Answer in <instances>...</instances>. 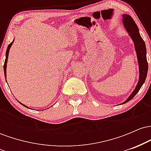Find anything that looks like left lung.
<instances>
[{"label":"left lung","instance_id":"obj_1","mask_svg":"<svg viewBox=\"0 0 151 151\" xmlns=\"http://www.w3.org/2000/svg\"><path fill=\"white\" fill-rule=\"evenodd\" d=\"M123 22H124V26H125L126 30L129 32L131 38L133 40L135 44V48L137 53V58L138 60V65H139V70H140V77L139 81H138V84H137L136 89L133 91L132 93L130 95L125 102L123 104H125L126 102L129 101L136 96V94L138 92L140 89L141 88L143 83L145 82V79H146L147 73H148V65L147 62L146 58V47H145V44L144 40L141 36L140 35L139 30H138V27L136 22L133 20L131 16L128 15H123Z\"/></svg>","mask_w":151,"mask_h":151}]
</instances>
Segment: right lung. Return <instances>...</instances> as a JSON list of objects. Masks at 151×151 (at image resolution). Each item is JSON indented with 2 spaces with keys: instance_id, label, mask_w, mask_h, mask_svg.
<instances>
[{
  "instance_id": "obj_1",
  "label": "right lung",
  "mask_w": 151,
  "mask_h": 151,
  "mask_svg": "<svg viewBox=\"0 0 151 151\" xmlns=\"http://www.w3.org/2000/svg\"><path fill=\"white\" fill-rule=\"evenodd\" d=\"M13 42H12L11 43H10L9 45H8V48H7V50H6V60H5V62H4V65H3V69H4V74H5V77L6 78V65H7V61H8V52H9V50H10V47H11V45H12V44H13ZM21 104V103H20ZM22 105H23L22 104H21ZM24 106H25V107H27L26 106H25V105H23ZM27 108H28V107H27Z\"/></svg>"
}]
</instances>
